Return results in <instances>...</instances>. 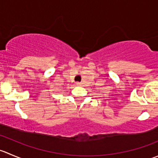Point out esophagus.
Listing matches in <instances>:
<instances>
[{
    "label": "esophagus",
    "instance_id": "34e87169",
    "mask_svg": "<svg viewBox=\"0 0 158 158\" xmlns=\"http://www.w3.org/2000/svg\"><path fill=\"white\" fill-rule=\"evenodd\" d=\"M76 85H78V86H82V84L81 83V82H77V83H76Z\"/></svg>",
    "mask_w": 158,
    "mask_h": 158
}]
</instances>
